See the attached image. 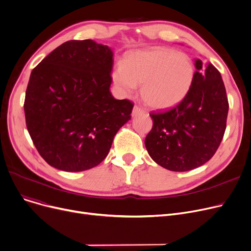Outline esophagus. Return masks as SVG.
Segmentation results:
<instances>
[{
  "label": "esophagus",
  "instance_id": "1",
  "mask_svg": "<svg viewBox=\"0 0 251 251\" xmlns=\"http://www.w3.org/2000/svg\"><path fill=\"white\" fill-rule=\"evenodd\" d=\"M144 111L141 109V108H139L138 105H134V108H133V111H132V116H137V115H139V114H142Z\"/></svg>",
  "mask_w": 251,
  "mask_h": 251
}]
</instances>
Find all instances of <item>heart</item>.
I'll return each instance as SVG.
<instances>
[{"instance_id":"1","label":"heart","mask_w":251,"mask_h":251,"mask_svg":"<svg viewBox=\"0 0 251 251\" xmlns=\"http://www.w3.org/2000/svg\"><path fill=\"white\" fill-rule=\"evenodd\" d=\"M194 66L183 52L154 48L129 54L118 65L113 80L125 96L141 85V98L153 109H168L180 102L189 92L194 79Z\"/></svg>"}]
</instances>
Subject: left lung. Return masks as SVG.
<instances>
[{"label": "left lung", "mask_w": 251, "mask_h": 251, "mask_svg": "<svg viewBox=\"0 0 251 251\" xmlns=\"http://www.w3.org/2000/svg\"><path fill=\"white\" fill-rule=\"evenodd\" d=\"M194 65L187 96L172 109L150 114L153 125L144 141L151 159L174 172L212 159L226 130L229 103L222 76L213 64L196 59Z\"/></svg>", "instance_id": "obj_1"}]
</instances>
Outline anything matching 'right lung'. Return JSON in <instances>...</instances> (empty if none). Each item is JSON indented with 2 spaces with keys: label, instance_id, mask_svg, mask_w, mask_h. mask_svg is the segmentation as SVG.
<instances>
[{
  "label": "right lung",
  "instance_id": "1",
  "mask_svg": "<svg viewBox=\"0 0 251 251\" xmlns=\"http://www.w3.org/2000/svg\"><path fill=\"white\" fill-rule=\"evenodd\" d=\"M114 54L92 39L66 42L32 70L25 94L26 126L51 167L81 172L100 164L133 103L110 91Z\"/></svg>",
  "mask_w": 251,
  "mask_h": 251
}]
</instances>
